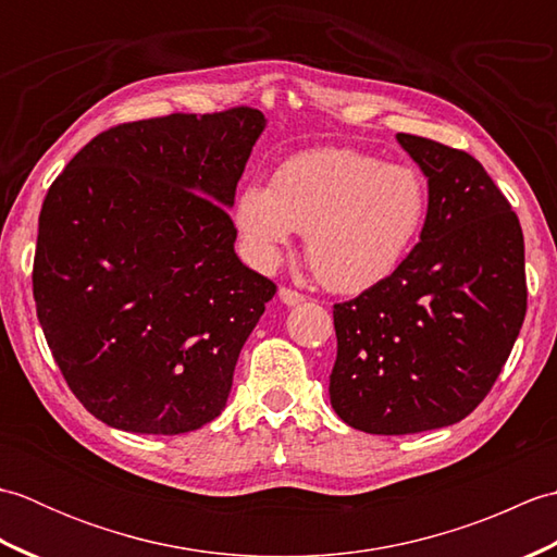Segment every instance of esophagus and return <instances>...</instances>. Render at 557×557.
<instances>
[{
	"mask_svg": "<svg viewBox=\"0 0 557 557\" xmlns=\"http://www.w3.org/2000/svg\"><path fill=\"white\" fill-rule=\"evenodd\" d=\"M277 297H280V301H282V304L289 306V309H292V306H299V304H304V301H306L304 294L294 292V289H289V287H280Z\"/></svg>",
	"mask_w": 557,
	"mask_h": 557,
	"instance_id": "1",
	"label": "esophagus"
}]
</instances>
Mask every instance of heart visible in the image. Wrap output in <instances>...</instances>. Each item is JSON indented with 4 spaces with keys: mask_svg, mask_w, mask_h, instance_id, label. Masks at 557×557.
I'll return each mask as SVG.
<instances>
[{
    "mask_svg": "<svg viewBox=\"0 0 557 557\" xmlns=\"http://www.w3.org/2000/svg\"><path fill=\"white\" fill-rule=\"evenodd\" d=\"M429 212L423 176L349 148L297 152L270 184H248L234 222L258 265L272 268L306 232V260L327 289L361 292L393 275Z\"/></svg>",
    "mask_w": 557,
    "mask_h": 557,
    "instance_id": "obj_1",
    "label": "heart"
}]
</instances>
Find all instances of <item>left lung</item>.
<instances>
[{"mask_svg":"<svg viewBox=\"0 0 557 557\" xmlns=\"http://www.w3.org/2000/svg\"><path fill=\"white\" fill-rule=\"evenodd\" d=\"M397 144L429 180L419 244L333 311L330 405L375 435L443 429L474 411L527 313L522 227L488 172L431 138L397 134Z\"/></svg>","mask_w":557,"mask_h":557,"instance_id":"left-lung-1","label":"left lung"}]
</instances>
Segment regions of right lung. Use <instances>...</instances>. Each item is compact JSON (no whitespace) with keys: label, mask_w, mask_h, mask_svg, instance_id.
<instances>
[{"label":"right lung","mask_w":557,"mask_h":557,"mask_svg":"<svg viewBox=\"0 0 557 557\" xmlns=\"http://www.w3.org/2000/svg\"><path fill=\"white\" fill-rule=\"evenodd\" d=\"M268 120L236 108L114 126L45 196L33 297L81 405L180 435L227 405L275 285L242 263L227 210Z\"/></svg>","instance_id":"add662e5"}]
</instances>
